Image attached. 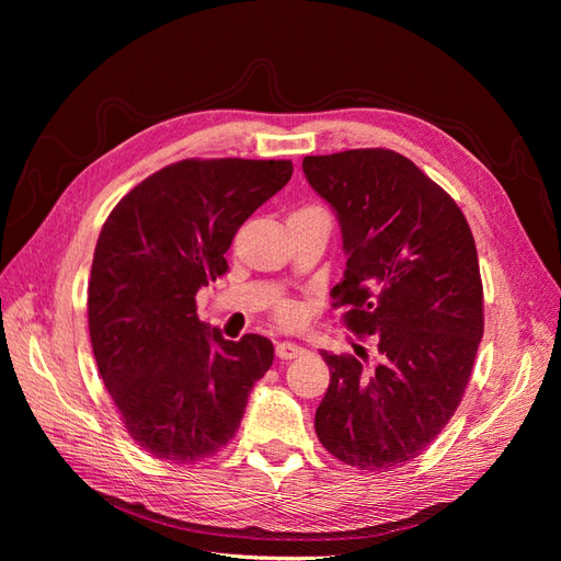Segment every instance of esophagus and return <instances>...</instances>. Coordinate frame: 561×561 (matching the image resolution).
Here are the masks:
<instances>
[{
    "label": "esophagus",
    "mask_w": 561,
    "mask_h": 561,
    "mask_svg": "<svg viewBox=\"0 0 561 561\" xmlns=\"http://www.w3.org/2000/svg\"><path fill=\"white\" fill-rule=\"evenodd\" d=\"M307 353V348L295 344V342H278L276 344V355L280 360H293V358H299V355Z\"/></svg>",
    "instance_id": "esophagus-1"
}]
</instances>
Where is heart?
<instances>
[{"mask_svg": "<svg viewBox=\"0 0 561 561\" xmlns=\"http://www.w3.org/2000/svg\"><path fill=\"white\" fill-rule=\"evenodd\" d=\"M278 311H280V316H283L285 320H293V318L297 316V309L293 307V304H280Z\"/></svg>", "mask_w": 561, "mask_h": 561, "instance_id": "b5f03b06", "label": "heart"}]
</instances>
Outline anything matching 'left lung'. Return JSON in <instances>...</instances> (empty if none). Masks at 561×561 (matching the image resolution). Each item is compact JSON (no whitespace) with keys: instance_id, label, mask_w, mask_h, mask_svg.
<instances>
[{"instance_id":"1","label":"left lung","mask_w":561,"mask_h":561,"mask_svg":"<svg viewBox=\"0 0 561 561\" xmlns=\"http://www.w3.org/2000/svg\"><path fill=\"white\" fill-rule=\"evenodd\" d=\"M304 175L342 229L344 280L332 287L355 334H375V369L322 351L330 386L316 433L353 468L412 461L454 416L482 342L474 239L454 198L390 149L304 157Z\"/></svg>"}]
</instances>
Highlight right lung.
I'll return each mask as SVG.
<instances>
[{
  "instance_id": "obj_1",
  "label": "right lung",
  "mask_w": 561,
  "mask_h": 561,
  "mask_svg": "<svg viewBox=\"0 0 561 561\" xmlns=\"http://www.w3.org/2000/svg\"><path fill=\"white\" fill-rule=\"evenodd\" d=\"M293 178L290 161L186 159L130 190L100 231L89 283L93 355L128 435L168 463L215 456L274 363L262 334L229 342L196 316L239 227Z\"/></svg>"
}]
</instances>
